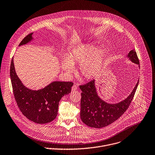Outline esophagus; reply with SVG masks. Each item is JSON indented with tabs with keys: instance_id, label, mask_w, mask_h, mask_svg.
<instances>
[{
	"instance_id": "1",
	"label": "esophagus",
	"mask_w": 155,
	"mask_h": 155,
	"mask_svg": "<svg viewBox=\"0 0 155 155\" xmlns=\"http://www.w3.org/2000/svg\"><path fill=\"white\" fill-rule=\"evenodd\" d=\"M78 89V86H76V85H74L73 87H72V88H71V90L73 91H76V90H77Z\"/></svg>"
}]
</instances>
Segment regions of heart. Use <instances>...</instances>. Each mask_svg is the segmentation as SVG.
I'll list each match as a JSON object with an SVG mask.
<instances>
[{
    "mask_svg": "<svg viewBox=\"0 0 155 155\" xmlns=\"http://www.w3.org/2000/svg\"><path fill=\"white\" fill-rule=\"evenodd\" d=\"M105 53L103 49H96L92 44L74 47L62 63V68L67 74L74 70L73 65L80 64L79 71L83 78L91 79L97 78L102 70Z\"/></svg>",
    "mask_w": 155,
    "mask_h": 155,
    "instance_id": "b5f03b06",
    "label": "heart"
}]
</instances>
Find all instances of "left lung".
I'll return each mask as SVG.
<instances>
[{"mask_svg":"<svg viewBox=\"0 0 155 155\" xmlns=\"http://www.w3.org/2000/svg\"><path fill=\"white\" fill-rule=\"evenodd\" d=\"M127 57L133 63L139 64L134 50L129 52ZM139 80L131 94L124 101L117 104H108L98 96L95 87V81L80 85L82 91L81 99V119L90 127L101 128L105 127L118 119L128 109L132 101Z\"/></svg>","mask_w":155,"mask_h":155,"instance_id":"8db88e82","label":"left lung"}]
</instances>
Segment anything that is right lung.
Here are the masks:
<instances>
[{"instance_id": "right-lung-1", "label": "right lung", "mask_w": 155, "mask_h": 155, "mask_svg": "<svg viewBox=\"0 0 155 155\" xmlns=\"http://www.w3.org/2000/svg\"><path fill=\"white\" fill-rule=\"evenodd\" d=\"M32 33L21 41L19 46L27 44L32 39ZM10 78L15 98L22 114L37 124H46L57 116L59 102L61 98L71 92V82L54 81L45 88L33 90L25 87L16 74L13 58L10 66Z\"/></svg>"}]
</instances>
